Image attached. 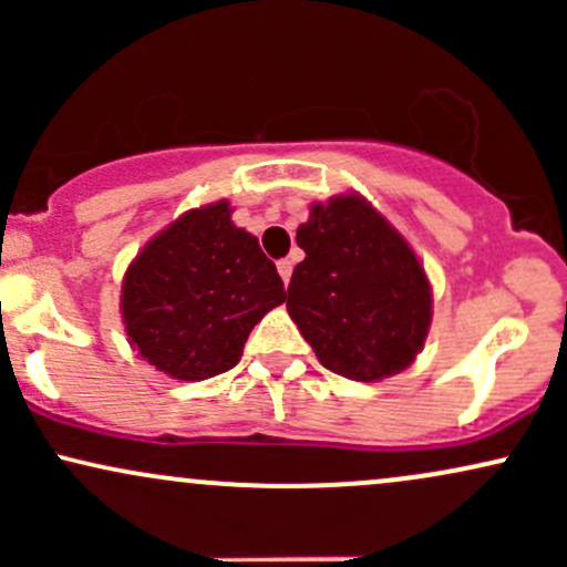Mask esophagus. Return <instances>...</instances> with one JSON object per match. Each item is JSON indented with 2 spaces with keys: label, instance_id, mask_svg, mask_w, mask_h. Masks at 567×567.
I'll list each match as a JSON object with an SVG mask.
<instances>
[{
  "label": "esophagus",
  "instance_id": "1",
  "mask_svg": "<svg viewBox=\"0 0 567 567\" xmlns=\"http://www.w3.org/2000/svg\"><path fill=\"white\" fill-rule=\"evenodd\" d=\"M277 271H279V277H282V282L288 285L290 282V275H292V261H290V258H282V261H277Z\"/></svg>",
  "mask_w": 567,
  "mask_h": 567
}]
</instances>
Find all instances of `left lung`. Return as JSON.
Instances as JSON below:
<instances>
[{
	"label": "left lung",
	"mask_w": 567,
	"mask_h": 567,
	"mask_svg": "<svg viewBox=\"0 0 567 567\" xmlns=\"http://www.w3.org/2000/svg\"><path fill=\"white\" fill-rule=\"evenodd\" d=\"M288 311L317 360L351 381H379L415 360L432 322V288L415 252L357 194L311 207L298 226Z\"/></svg>",
	"instance_id": "8db88e82"
}]
</instances>
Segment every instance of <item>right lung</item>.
Segmentation results:
<instances>
[{
	"mask_svg": "<svg viewBox=\"0 0 567 567\" xmlns=\"http://www.w3.org/2000/svg\"><path fill=\"white\" fill-rule=\"evenodd\" d=\"M285 301L282 277L229 202L188 210L130 264L122 317L135 351L178 381H205L239 362L252 324Z\"/></svg>",
	"mask_w": 567,
	"mask_h": 567,
	"instance_id": "right-lung-1",
	"label": "right lung"
}]
</instances>
